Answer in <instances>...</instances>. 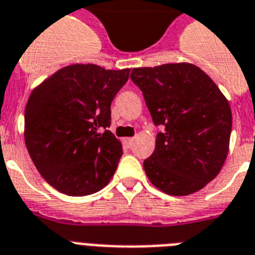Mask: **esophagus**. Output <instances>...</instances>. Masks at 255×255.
Wrapping results in <instances>:
<instances>
[{"label":"esophagus","instance_id":"obj_1","mask_svg":"<svg viewBox=\"0 0 255 255\" xmlns=\"http://www.w3.org/2000/svg\"><path fill=\"white\" fill-rule=\"evenodd\" d=\"M123 142H124V145L128 146V148H131L132 144H133V138H132V137H126L123 140Z\"/></svg>","mask_w":255,"mask_h":255}]
</instances>
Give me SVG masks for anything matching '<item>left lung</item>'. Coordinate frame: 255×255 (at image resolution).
<instances>
[{
	"instance_id": "left-lung-1",
	"label": "left lung",
	"mask_w": 255,
	"mask_h": 255,
	"mask_svg": "<svg viewBox=\"0 0 255 255\" xmlns=\"http://www.w3.org/2000/svg\"><path fill=\"white\" fill-rule=\"evenodd\" d=\"M131 80L142 92L157 133L144 161L149 181L169 195H190L220 173L229 149L232 111L220 89L187 63L134 68Z\"/></svg>"
}]
</instances>
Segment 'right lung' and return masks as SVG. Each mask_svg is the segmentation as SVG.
Segmentation results:
<instances>
[{
	"mask_svg": "<svg viewBox=\"0 0 255 255\" xmlns=\"http://www.w3.org/2000/svg\"><path fill=\"white\" fill-rule=\"evenodd\" d=\"M129 70L74 64L31 93L24 111V141L41 177L57 191L90 195L113 178L123 149L107 129L111 102Z\"/></svg>",
	"mask_w": 255,
	"mask_h": 255,
	"instance_id": "obj_1",
	"label": "right lung"
}]
</instances>
